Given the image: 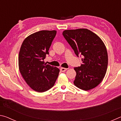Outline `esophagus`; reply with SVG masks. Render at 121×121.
Instances as JSON below:
<instances>
[{
  "instance_id": "obj_1",
  "label": "esophagus",
  "mask_w": 121,
  "mask_h": 121,
  "mask_svg": "<svg viewBox=\"0 0 121 121\" xmlns=\"http://www.w3.org/2000/svg\"><path fill=\"white\" fill-rule=\"evenodd\" d=\"M67 70V68H60V71H62V72H65V71H66Z\"/></svg>"
}]
</instances>
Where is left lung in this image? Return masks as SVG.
<instances>
[{"mask_svg": "<svg viewBox=\"0 0 121 121\" xmlns=\"http://www.w3.org/2000/svg\"><path fill=\"white\" fill-rule=\"evenodd\" d=\"M62 34L76 55L83 56V64L74 68V85L85 91L97 86L103 80L108 65L107 51L103 41L87 29L65 30Z\"/></svg>", "mask_w": 121, "mask_h": 121, "instance_id": "1", "label": "left lung"}]
</instances>
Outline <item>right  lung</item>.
Listing matches in <instances>:
<instances>
[{
    "label": "right lung",
    "mask_w": 121,
    "mask_h": 121,
    "mask_svg": "<svg viewBox=\"0 0 121 121\" xmlns=\"http://www.w3.org/2000/svg\"><path fill=\"white\" fill-rule=\"evenodd\" d=\"M56 34V30H41L26 38L19 54V69L32 90L43 92L54 86L59 69L45 64L44 59Z\"/></svg>",
    "instance_id": "add662e5"
}]
</instances>
